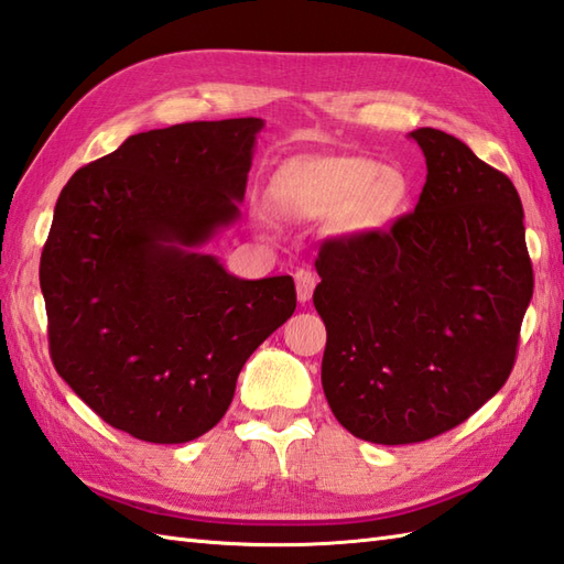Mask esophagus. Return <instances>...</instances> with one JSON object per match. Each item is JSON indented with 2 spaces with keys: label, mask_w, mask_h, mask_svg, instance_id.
Listing matches in <instances>:
<instances>
[{
  "label": "esophagus",
  "mask_w": 564,
  "mask_h": 564,
  "mask_svg": "<svg viewBox=\"0 0 564 564\" xmlns=\"http://www.w3.org/2000/svg\"><path fill=\"white\" fill-rule=\"evenodd\" d=\"M294 282H296V296L301 304H306V301L313 296L315 284H318V278H315V272L308 268H301L294 272Z\"/></svg>",
  "instance_id": "esophagus-1"
}]
</instances>
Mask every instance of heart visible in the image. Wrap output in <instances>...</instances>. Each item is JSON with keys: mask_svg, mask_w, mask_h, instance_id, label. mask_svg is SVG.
<instances>
[{"mask_svg": "<svg viewBox=\"0 0 564 564\" xmlns=\"http://www.w3.org/2000/svg\"><path fill=\"white\" fill-rule=\"evenodd\" d=\"M402 172L356 155L299 158L272 176L270 198L294 217H323L339 210V227L366 235L386 227L406 200Z\"/></svg>", "mask_w": 564, "mask_h": 564, "instance_id": "b5f03b06", "label": "heart"}]
</instances>
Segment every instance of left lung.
<instances>
[{"label": "left lung", "mask_w": 564, "mask_h": 564, "mask_svg": "<svg viewBox=\"0 0 564 564\" xmlns=\"http://www.w3.org/2000/svg\"><path fill=\"white\" fill-rule=\"evenodd\" d=\"M409 135L429 167L414 213L325 239L315 258L327 404L378 445L431 441L484 406L512 373L533 294L514 184L455 135Z\"/></svg>", "instance_id": "8db88e82"}]
</instances>
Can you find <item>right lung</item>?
Instances as JSON below:
<instances>
[{
  "mask_svg": "<svg viewBox=\"0 0 564 564\" xmlns=\"http://www.w3.org/2000/svg\"><path fill=\"white\" fill-rule=\"evenodd\" d=\"M260 129L243 117L129 135L54 205L40 258L52 364L139 441L208 433L246 359L296 308L290 274L239 280L194 251L239 217Z\"/></svg>",
  "mask_w": 564,
  "mask_h": 564,
  "instance_id": "obj_1",
  "label": "right lung"
}]
</instances>
